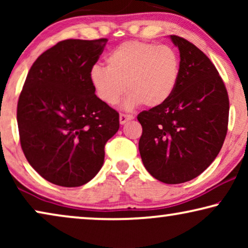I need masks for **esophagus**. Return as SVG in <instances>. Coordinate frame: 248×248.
I'll return each instance as SVG.
<instances>
[{
	"instance_id": "34e87169",
	"label": "esophagus",
	"mask_w": 248,
	"mask_h": 248,
	"mask_svg": "<svg viewBox=\"0 0 248 248\" xmlns=\"http://www.w3.org/2000/svg\"><path fill=\"white\" fill-rule=\"evenodd\" d=\"M134 118V116L133 115H127V114H121L120 115V123L123 125V124H125L126 123V122H128V121H131V120H133Z\"/></svg>"
}]
</instances>
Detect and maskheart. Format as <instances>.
Returning a JSON list of instances; mask_svg holds the SVG:
<instances>
[{
	"instance_id": "b5f03b06",
	"label": "heart",
	"mask_w": 248,
	"mask_h": 248,
	"mask_svg": "<svg viewBox=\"0 0 248 248\" xmlns=\"http://www.w3.org/2000/svg\"><path fill=\"white\" fill-rule=\"evenodd\" d=\"M107 66L96 64L89 79L97 97L113 106L125 91V109L139 105L155 108L174 94L181 77V59L170 46L131 40L106 56Z\"/></svg>"
}]
</instances>
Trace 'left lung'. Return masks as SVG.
Returning a JSON list of instances; mask_svg holds the SVG:
<instances>
[{"mask_svg": "<svg viewBox=\"0 0 248 248\" xmlns=\"http://www.w3.org/2000/svg\"><path fill=\"white\" fill-rule=\"evenodd\" d=\"M179 49L181 77L161 106L141 111L139 150L144 167L166 184H181L202 174L221 150L229 99L216 66L202 50L172 35Z\"/></svg>", "mask_w": 248, "mask_h": 248, "instance_id": "8db88e82", "label": "left lung"}]
</instances>
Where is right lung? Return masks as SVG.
I'll list each match as a JSON object with an SVG mask.
<instances>
[{
    "label": "right lung",
    "mask_w": 248,
    "mask_h": 248,
    "mask_svg": "<svg viewBox=\"0 0 248 248\" xmlns=\"http://www.w3.org/2000/svg\"><path fill=\"white\" fill-rule=\"evenodd\" d=\"M107 39H66L32 64L16 109L20 143L46 181L78 187L103 167L105 144L120 128V115L104 104L89 79Z\"/></svg>",
    "instance_id": "add662e5"
}]
</instances>
